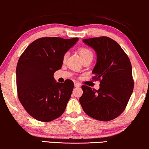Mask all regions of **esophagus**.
<instances>
[{"mask_svg": "<svg viewBox=\"0 0 149 149\" xmlns=\"http://www.w3.org/2000/svg\"><path fill=\"white\" fill-rule=\"evenodd\" d=\"M74 86H75V87H80V84L77 83V82H74Z\"/></svg>", "mask_w": 149, "mask_h": 149, "instance_id": "esophagus-1", "label": "esophagus"}]
</instances>
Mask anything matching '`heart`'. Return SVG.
Returning a JSON list of instances; mask_svg holds the SVG:
<instances>
[{"mask_svg": "<svg viewBox=\"0 0 149 149\" xmlns=\"http://www.w3.org/2000/svg\"><path fill=\"white\" fill-rule=\"evenodd\" d=\"M78 53H79V55L80 56V58H82V60H84L85 59V58H88V57H93V52H92V51L90 49H88V47H82L79 49ZM66 57H67V55L65 54L63 58L64 61H65Z\"/></svg>", "mask_w": 149, "mask_h": 149, "instance_id": "heart-1", "label": "heart"}]
</instances>
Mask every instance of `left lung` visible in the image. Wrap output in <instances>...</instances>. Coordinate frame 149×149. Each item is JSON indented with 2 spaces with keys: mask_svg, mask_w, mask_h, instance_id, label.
Returning <instances> with one entry per match:
<instances>
[{
  "mask_svg": "<svg viewBox=\"0 0 149 149\" xmlns=\"http://www.w3.org/2000/svg\"><path fill=\"white\" fill-rule=\"evenodd\" d=\"M83 42L96 52L97 63L92 80L100 81L98 90L82 85L79 101L88 116L110 121L125 111L133 91L132 67L127 54L116 41L107 36L86 38Z\"/></svg>",
  "mask_w": 149,
  "mask_h": 149,
  "instance_id": "obj_1",
  "label": "left lung"
}]
</instances>
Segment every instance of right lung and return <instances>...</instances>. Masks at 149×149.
<instances>
[{
    "label": "right lung",
    "mask_w": 149,
    "mask_h": 149,
    "mask_svg": "<svg viewBox=\"0 0 149 149\" xmlns=\"http://www.w3.org/2000/svg\"><path fill=\"white\" fill-rule=\"evenodd\" d=\"M78 40V38H40L20 56L16 67L18 97L34 119L50 122L65 111L74 84L71 80L56 82L54 74L61 69L65 54Z\"/></svg>",
    "instance_id": "obj_1"
}]
</instances>
